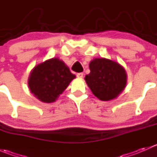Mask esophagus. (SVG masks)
Returning <instances> with one entry per match:
<instances>
[{
  "instance_id": "esophagus-1",
  "label": "esophagus",
  "mask_w": 157,
  "mask_h": 157,
  "mask_svg": "<svg viewBox=\"0 0 157 157\" xmlns=\"http://www.w3.org/2000/svg\"><path fill=\"white\" fill-rule=\"evenodd\" d=\"M77 77H78V78H80V79L83 78V73H78V74H77Z\"/></svg>"
}]
</instances>
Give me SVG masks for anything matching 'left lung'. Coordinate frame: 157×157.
<instances>
[{"label":"left lung","instance_id":"left-lung-1","mask_svg":"<svg viewBox=\"0 0 157 157\" xmlns=\"http://www.w3.org/2000/svg\"><path fill=\"white\" fill-rule=\"evenodd\" d=\"M89 67L90 73L84 79L92 93L99 99L112 100L124 90L127 74L118 62L104 58H94Z\"/></svg>","mask_w":157,"mask_h":157}]
</instances>
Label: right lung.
Masks as SVG:
<instances>
[{
  "label": "right lung",
  "instance_id": "obj_1",
  "mask_svg": "<svg viewBox=\"0 0 157 157\" xmlns=\"http://www.w3.org/2000/svg\"><path fill=\"white\" fill-rule=\"evenodd\" d=\"M75 77L64 61L53 58L32 70L28 86L31 93L41 102L51 103L56 101Z\"/></svg>",
  "mask_w": 157,
  "mask_h": 157
}]
</instances>
